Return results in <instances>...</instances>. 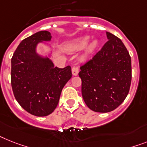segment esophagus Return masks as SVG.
<instances>
[{"instance_id":"obj_1","label":"esophagus","mask_w":147,"mask_h":147,"mask_svg":"<svg viewBox=\"0 0 147 147\" xmlns=\"http://www.w3.org/2000/svg\"><path fill=\"white\" fill-rule=\"evenodd\" d=\"M78 71H79V70H78V67H73L71 69V73H72L74 76H78Z\"/></svg>"}]
</instances>
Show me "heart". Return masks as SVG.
<instances>
[{
    "mask_svg": "<svg viewBox=\"0 0 147 147\" xmlns=\"http://www.w3.org/2000/svg\"><path fill=\"white\" fill-rule=\"evenodd\" d=\"M90 39V37L89 36H82L78 39H76L73 41L69 42L66 43L63 46L64 50L67 51V52H77L79 51L82 50L88 44L89 41ZM98 44V42L97 39H93L90 42V43L87 45V49L83 55L81 56V61H85L89 57V55H90L91 53L94 51V49L97 47Z\"/></svg>",
    "mask_w": 147,
    "mask_h": 147,
    "instance_id": "b5f03b06",
    "label": "heart"
}]
</instances>
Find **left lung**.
Segmentation results:
<instances>
[{"label": "left lung", "mask_w": 147, "mask_h": 147, "mask_svg": "<svg viewBox=\"0 0 147 147\" xmlns=\"http://www.w3.org/2000/svg\"><path fill=\"white\" fill-rule=\"evenodd\" d=\"M108 41L93 58L81 67V93L95 112L107 113L123 103L130 89L131 61L121 41L106 32Z\"/></svg>", "instance_id": "8db88e82"}]
</instances>
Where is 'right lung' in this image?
I'll list each match as a JSON object with an SVG mask.
<instances>
[{"instance_id": "right-lung-1", "label": "right lung", "mask_w": 147, "mask_h": 147, "mask_svg": "<svg viewBox=\"0 0 147 147\" xmlns=\"http://www.w3.org/2000/svg\"><path fill=\"white\" fill-rule=\"evenodd\" d=\"M50 32L42 30L22 40L11 60V84L18 104L28 113L45 117L57 108L62 90L71 78L69 66L55 67L51 50L37 53L39 43L51 40Z\"/></svg>"}]
</instances>
